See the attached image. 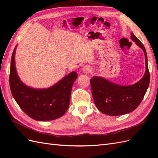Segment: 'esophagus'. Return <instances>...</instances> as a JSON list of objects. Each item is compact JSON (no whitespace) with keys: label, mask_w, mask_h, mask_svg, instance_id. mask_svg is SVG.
I'll list each match as a JSON object with an SVG mask.
<instances>
[{"label":"esophagus","mask_w":158,"mask_h":158,"mask_svg":"<svg viewBox=\"0 0 158 158\" xmlns=\"http://www.w3.org/2000/svg\"><path fill=\"white\" fill-rule=\"evenodd\" d=\"M83 72H84L85 73H89L91 72V69L90 67H89V66H84V67L83 68Z\"/></svg>","instance_id":"1"}]
</instances>
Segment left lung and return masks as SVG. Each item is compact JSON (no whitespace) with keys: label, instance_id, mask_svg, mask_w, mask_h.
Instances as JSON below:
<instances>
[{"label":"left lung","instance_id":"left-lung-1","mask_svg":"<svg viewBox=\"0 0 158 158\" xmlns=\"http://www.w3.org/2000/svg\"><path fill=\"white\" fill-rule=\"evenodd\" d=\"M131 39L142 49L145 55L146 69L139 82L128 86H121L102 78L94 76L90 79L95 105L100 111L108 115H121L134 111L140 104L149 86L150 76L146 49L133 33H131Z\"/></svg>","mask_w":158,"mask_h":158}]
</instances>
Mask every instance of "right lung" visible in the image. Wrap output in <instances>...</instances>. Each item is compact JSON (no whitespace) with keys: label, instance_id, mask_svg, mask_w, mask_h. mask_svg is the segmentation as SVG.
<instances>
[{"label":"right lung","instance_id":"obj_1","mask_svg":"<svg viewBox=\"0 0 158 158\" xmlns=\"http://www.w3.org/2000/svg\"><path fill=\"white\" fill-rule=\"evenodd\" d=\"M15 51L16 47L12 55L9 83L18 106L28 116L37 121H51L63 116L69 107L71 90L78 77L77 73H70L50 88L32 89L18 78L15 68Z\"/></svg>","mask_w":158,"mask_h":158}]
</instances>
